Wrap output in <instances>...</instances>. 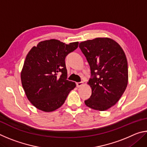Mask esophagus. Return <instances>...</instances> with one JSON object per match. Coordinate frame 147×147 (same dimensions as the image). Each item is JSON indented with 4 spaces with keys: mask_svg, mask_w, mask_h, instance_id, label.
<instances>
[{
    "mask_svg": "<svg viewBox=\"0 0 147 147\" xmlns=\"http://www.w3.org/2000/svg\"><path fill=\"white\" fill-rule=\"evenodd\" d=\"M84 84V83L83 82H80L76 83V86L78 87V88H80V87L82 86Z\"/></svg>",
    "mask_w": 147,
    "mask_h": 147,
    "instance_id": "obj_1",
    "label": "esophagus"
}]
</instances>
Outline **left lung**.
I'll use <instances>...</instances> for the list:
<instances>
[{
  "label": "left lung",
  "instance_id": "obj_1",
  "mask_svg": "<svg viewBox=\"0 0 147 147\" xmlns=\"http://www.w3.org/2000/svg\"><path fill=\"white\" fill-rule=\"evenodd\" d=\"M79 47L91 69L90 98L86 105L98 111H105L117 102L128 82L127 59L122 47L109 38H96L81 42Z\"/></svg>",
  "mask_w": 147,
  "mask_h": 147
}]
</instances>
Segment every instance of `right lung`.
I'll return each instance as SVG.
<instances>
[{"label": "right lung", "mask_w": 147, "mask_h": 147, "mask_svg": "<svg viewBox=\"0 0 147 147\" xmlns=\"http://www.w3.org/2000/svg\"><path fill=\"white\" fill-rule=\"evenodd\" d=\"M78 46L58 39L42 41L28 52L21 73L27 98L34 106L51 112L63 105L76 84L67 80L65 58Z\"/></svg>", "instance_id": "right-lung-1"}]
</instances>
